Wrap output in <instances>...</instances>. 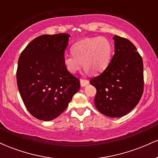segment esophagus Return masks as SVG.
I'll return each mask as SVG.
<instances>
[{"instance_id":"1","label":"esophagus","mask_w":158,"mask_h":158,"mask_svg":"<svg viewBox=\"0 0 158 158\" xmlns=\"http://www.w3.org/2000/svg\"><path fill=\"white\" fill-rule=\"evenodd\" d=\"M80 83H81V86L84 87V86H85V85L89 84V80H88V79H81Z\"/></svg>"}]
</instances>
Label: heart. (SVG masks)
Here are the masks:
<instances>
[{
	"label": "heart",
	"mask_w": 158,
	"mask_h": 158,
	"mask_svg": "<svg viewBox=\"0 0 158 158\" xmlns=\"http://www.w3.org/2000/svg\"><path fill=\"white\" fill-rule=\"evenodd\" d=\"M71 52L72 54H66L63 57V63L68 71L77 73L81 69L83 61L86 70L99 73L109 64L113 47L106 37L88 38L73 44Z\"/></svg>",
	"instance_id": "heart-1"
}]
</instances>
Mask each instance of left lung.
I'll return each instance as SVG.
<instances>
[{
  "instance_id": "1",
  "label": "left lung",
  "mask_w": 158,
  "mask_h": 158,
  "mask_svg": "<svg viewBox=\"0 0 158 158\" xmlns=\"http://www.w3.org/2000/svg\"><path fill=\"white\" fill-rule=\"evenodd\" d=\"M115 52L100 75L90 83L97 89L94 104L100 113L120 117L138 104L144 88L143 63L136 47L128 39L113 38Z\"/></svg>"
}]
</instances>
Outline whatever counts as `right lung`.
Returning <instances> with one entry per match:
<instances>
[{
  "label": "right lung",
  "mask_w": 158,
  "mask_h": 158,
  "mask_svg": "<svg viewBox=\"0 0 158 158\" xmlns=\"http://www.w3.org/2000/svg\"><path fill=\"white\" fill-rule=\"evenodd\" d=\"M70 36L40 35L27 45L19 59V93L28 111L41 120H52L60 115L80 88L79 79L63 63Z\"/></svg>",
  "instance_id": "1"
}]
</instances>
